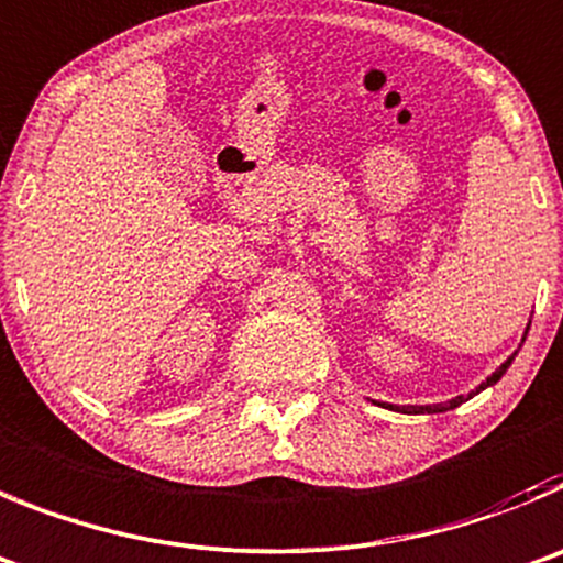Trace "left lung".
<instances>
[{"mask_svg":"<svg viewBox=\"0 0 563 563\" xmlns=\"http://www.w3.org/2000/svg\"><path fill=\"white\" fill-rule=\"evenodd\" d=\"M510 360H514V357H508V360H505V363H503V365H499V368H497V371H494V374H492V376H488L486 383H483V385H481V388L474 390V394H481V390H486V388H488V385L499 383V376H503V374H505V371H508ZM474 394H468V399H472V396H474ZM461 401H466V399H463V396H457V399H452V401H450V405H446V407H457V405H461ZM388 407H390V410H401V412H441V410H446V407H394V405H388Z\"/></svg>","mask_w":563,"mask_h":563,"instance_id":"obj_1","label":"left lung"}]
</instances>
